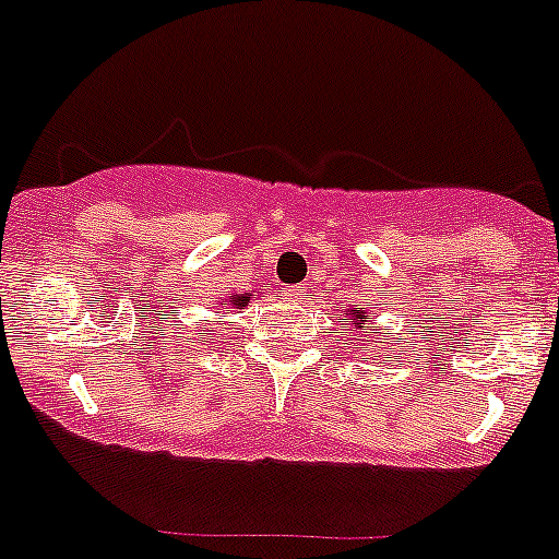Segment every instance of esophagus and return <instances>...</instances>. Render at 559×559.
<instances>
[{
    "label": "esophagus",
    "instance_id": "1",
    "mask_svg": "<svg viewBox=\"0 0 559 559\" xmlns=\"http://www.w3.org/2000/svg\"><path fill=\"white\" fill-rule=\"evenodd\" d=\"M284 295H286V300H289V304H295V306L306 304V286H292V289H286Z\"/></svg>",
    "mask_w": 559,
    "mask_h": 559
}]
</instances>
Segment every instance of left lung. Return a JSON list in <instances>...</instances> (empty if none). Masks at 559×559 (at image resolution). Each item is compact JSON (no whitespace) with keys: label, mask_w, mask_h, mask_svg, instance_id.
Instances as JSON below:
<instances>
[{"label":"left lung","mask_w":559,"mask_h":559,"mask_svg":"<svg viewBox=\"0 0 559 559\" xmlns=\"http://www.w3.org/2000/svg\"><path fill=\"white\" fill-rule=\"evenodd\" d=\"M344 314H347V317H344V320H350V325L356 328V331H364V333H367V331H380V328L372 325L374 317L369 314V309H353V306H350V309H344ZM383 331H389V328H383Z\"/></svg>","instance_id":"8db88e82"}]
</instances>
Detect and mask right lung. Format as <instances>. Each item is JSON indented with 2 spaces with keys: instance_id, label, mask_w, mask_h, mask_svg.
Returning <instances> with one entry per match:
<instances>
[{
  "instance_id": "1",
  "label": "right lung",
  "mask_w": 559,
  "mask_h": 559,
  "mask_svg": "<svg viewBox=\"0 0 559 559\" xmlns=\"http://www.w3.org/2000/svg\"><path fill=\"white\" fill-rule=\"evenodd\" d=\"M250 297H253V292H234V295L223 297L221 306H231V309H242V306L250 304Z\"/></svg>"
}]
</instances>
